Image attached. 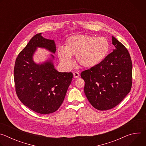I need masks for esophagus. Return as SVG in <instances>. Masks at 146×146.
<instances>
[{
    "mask_svg": "<svg viewBox=\"0 0 146 146\" xmlns=\"http://www.w3.org/2000/svg\"><path fill=\"white\" fill-rule=\"evenodd\" d=\"M73 76L75 78H78L79 76H80V74L79 73L77 72H75L73 73Z\"/></svg>",
    "mask_w": 146,
    "mask_h": 146,
    "instance_id": "1",
    "label": "esophagus"
}]
</instances>
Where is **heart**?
I'll return each mask as SVG.
<instances>
[{"mask_svg":"<svg viewBox=\"0 0 146 146\" xmlns=\"http://www.w3.org/2000/svg\"><path fill=\"white\" fill-rule=\"evenodd\" d=\"M109 48V42L105 37L75 35L67 40L65 47H58V55L61 63L66 67L72 66V55H76L78 65L83 68H91L105 59Z\"/></svg>","mask_w":146,"mask_h":146,"instance_id":"heart-1","label":"heart"}]
</instances>
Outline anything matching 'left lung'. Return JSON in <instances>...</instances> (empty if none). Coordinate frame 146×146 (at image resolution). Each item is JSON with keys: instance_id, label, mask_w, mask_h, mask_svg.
<instances>
[{"instance_id": "1", "label": "left lung", "mask_w": 146, "mask_h": 146, "mask_svg": "<svg viewBox=\"0 0 146 146\" xmlns=\"http://www.w3.org/2000/svg\"><path fill=\"white\" fill-rule=\"evenodd\" d=\"M115 48L102 62L81 72L84 93L92 106L99 110L111 109L124 99L132 87V63L128 50L112 37Z\"/></svg>"}]
</instances>
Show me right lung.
Wrapping results in <instances>:
<instances>
[{
	"label": "right lung",
	"mask_w": 146,
	"mask_h": 146,
	"mask_svg": "<svg viewBox=\"0 0 146 146\" xmlns=\"http://www.w3.org/2000/svg\"><path fill=\"white\" fill-rule=\"evenodd\" d=\"M38 47L55 53L54 40L45 38L41 33L35 35L15 60V91L20 101L29 109L47 114L59 108L73 76L71 72H58L53 64L54 56L52 54L50 60L41 64H36L33 56Z\"/></svg>",
	"instance_id": "right-lung-1"
}]
</instances>
